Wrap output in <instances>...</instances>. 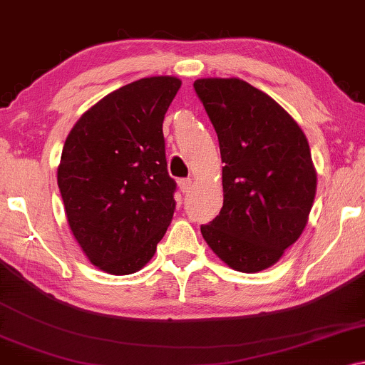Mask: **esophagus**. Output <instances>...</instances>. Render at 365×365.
<instances>
[{"label": "esophagus", "mask_w": 365, "mask_h": 365, "mask_svg": "<svg viewBox=\"0 0 365 365\" xmlns=\"http://www.w3.org/2000/svg\"><path fill=\"white\" fill-rule=\"evenodd\" d=\"M190 187H192V179H189V178L179 179V189H181L182 194H187Z\"/></svg>", "instance_id": "34e87169"}]
</instances>
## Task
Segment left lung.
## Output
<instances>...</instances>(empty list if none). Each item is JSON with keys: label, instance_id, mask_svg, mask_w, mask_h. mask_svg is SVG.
<instances>
[{"label": "left lung", "instance_id": "left-lung-1", "mask_svg": "<svg viewBox=\"0 0 365 365\" xmlns=\"http://www.w3.org/2000/svg\"><path fill=\"white\" fill-rule=\"evenodd\" d=\"M194 89L220 145L223 207L202 237L235 271L259 272L300 238L317 192L305 133L287 110L240 78Z\"/></svg>", "mask_w": 365, "mask_h": 365}]
</instances>
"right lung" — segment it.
Returning <instances> with one entry per match:
<instances>
[{"instance_id": "1", "label": "right lung", "mask_w": 365, "mask_h": 365, "mask_svg": "<svg viewBox=\"0 0 365 365\" xmlns=\"http://www.w3.org/2000/svg\"><path fill=\"white\" fill-rule=\"evenodd\" d=\"M181 80L150 76L108 94L65 140L57 181L73 237L101 271L127 276L153 257L175 214L163 120Z\"/></svg>"}]
</instances>
